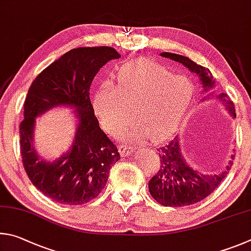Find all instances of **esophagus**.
<instances>
[{
    "instance_id": "1",
    "label": "esophagus",
    "mask_w": 251,
    "mask_h": 251,
    "mask_svg": "<svg viewBox=\"0 0 251 251\" xmlns=\"http://www.w3.org/2000/svg\"><path fill=\"white\" fill-rule=\"evenodd\" d=\"M119 152H120L121 156H128V155H131L132 154V148L131 147H128V146H121L120 148H119Z\"/></svg>"
}]
</instances>
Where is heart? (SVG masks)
Wrapping results in <instances>:
<instances>
[{
	"label": "heart",
	"mask_w": 251,
	"mask_h": 251,
	"mask_svg": "<svg viewBox=\"0 0 251 251\" xmlns=\"http://www.w3.org/2000/svg\"><path fill=\"white\" fill-rule=\"evenodd\" d=\"M193 98V86L186 77L173 75L169 68L150 58H138L122 65L117 86L104 81L94 95L97 116L108 131L117 134L132 120L134 141L151 134L164 137L185 117Z\"/></svg>",
	"instance_id": "1"
}]
</instances>
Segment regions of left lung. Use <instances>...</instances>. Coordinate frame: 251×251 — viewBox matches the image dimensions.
<instances>
[{
	"instance_id": "1",
	"label": "left lung",
	"mask_w": 251,
	"mask_h": 251,
	"mask_svg": "<svg viewBox=\"0 0 251 251\" xmlns=\"http://www.w3.org/2000/svg\"><path fill=\"white\" fill-rule=\"evenodd\" d=\"M161 56L178 61L192 73H195L200 77L205 92L214 87L215 81L209 69L197 65L188 57L173 52H161ZM210 97H213V94H207L203 100H208ZM216 98L222 101L228 112L236 118L234 102L228 98V96L219 94ZM157 151L161 165L157 173L149 182V191L157 203L164 206L181 207L203 201L219 186L232 165V161H229L226 169L218 174H203L193 170L184 159L178 135H175L169 142L162 144ZM231 160H234V155H231Z\"/></svg>"
}]
</instances>
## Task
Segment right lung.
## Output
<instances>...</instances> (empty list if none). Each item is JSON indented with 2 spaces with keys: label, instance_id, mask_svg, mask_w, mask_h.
Wrapping results in <instances>:
<instances>
[{
  "label": "right lung",
  "instance_id": "right-lung-1",
  "mask_svg": "<svg viewBox=\"0 0 251 251\" xmlns=\"http://www.w3.org/2000/svg\"><path fill=\"white\" fill-rule=\"evenodd\" d=\"M117 58L120 54L112 47L75 48L44 69L29 87L20 126L22 162L33 185L57 203L81 205L96 199L107 184L110 169L120 160L117 147L99 126L89 97L97 73ZM60 105L75 109L77 130L70 150L47 161L32 146L34 121Z\"/></svg>",
  "mask_w": 251,
  "mask_h": 251
}]
</instances>
